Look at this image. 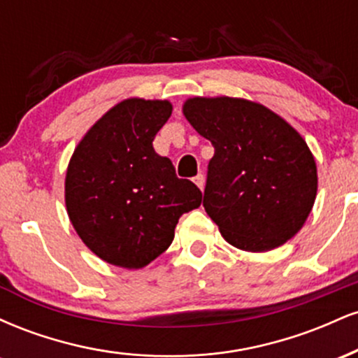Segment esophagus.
I'll use <instances>...</instances> for the list:
<instances>
[{
  "label": "esophagus",
  "mask_w": 358,
  "mask_h": 358,
  "mask_svg": "<svg viewBox=\"0 0 358 358\" xmlns=\"http://www.w3.org/2000/svg\"><path fill=\"white\" fill-rule=\"evenodd\" d=\"M193 182L196 183V187L200 188V190H203V187H205V175L203 173H199L195 176V178H193Z\"/></svg>",
  "instance_id": "obj_1"
}]
</instances>
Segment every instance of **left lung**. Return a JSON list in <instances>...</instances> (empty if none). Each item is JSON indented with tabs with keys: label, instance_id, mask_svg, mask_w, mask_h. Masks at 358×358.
<instances>
[{
	"label": "left lung",
	"instance_id": "obj_1",
	"mask_svg": "<svg viewBox=\"0 0 358 358\" xmlns=\"http://www.w3.org/2000/svg\"><path fill=\"white\" fill-rule=\"evenodd\" d=\"M187 121L212 143L203 207L224 239L249 252L285 244L316 199V163L306 141L276 113L237 97H193Z\"/></svg>",
	"mask_w": 358,
	"mask_h": 358
}]
</instances>
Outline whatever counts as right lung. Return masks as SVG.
Wrapping results in <instances>:
<instances>
[{"mask_svg":"<svg viewBox=\"0 0 358 358\" xmlns=\"http://www.w3.org/2000/svg\"><path fill=\"white\" fill-rule=\"evenodd\" d=\"M171 109L168 101L119 102L90 127L69 163V219L82 242L113 266L145 268L170 248L180 217L202 203L196 185L178 178L153 148Z\"/></svg>","mask_w":358,"mask_h":358,"instance_id":"obj_1","label":"right lung"}]
</instances>
